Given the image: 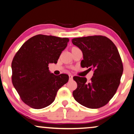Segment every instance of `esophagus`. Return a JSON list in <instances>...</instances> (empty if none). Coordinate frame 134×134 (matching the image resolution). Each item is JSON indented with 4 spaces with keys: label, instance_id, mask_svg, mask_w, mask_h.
<instances>
[{
    "label": "esophagus",
    "instance_id": "1",
    "mask_svg": "<svg viewBox=\"0 0 134 134\" xmlns=\"http://www.w3.org/2000/svg\"><path fill=\"white\" fill-rule=\"evenodd\" d=\"M69 80H72L73 79V76L72 75H69Z\"/></svg>",
    "mask_w": 134,
    "mask_h": 134
}]
</instances>
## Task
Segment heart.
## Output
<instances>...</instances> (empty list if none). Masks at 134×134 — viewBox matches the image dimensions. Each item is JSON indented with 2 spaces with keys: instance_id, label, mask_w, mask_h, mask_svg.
Returning <instances> with one entry per match:
<instances>
[{
  "instance_id": "heart-1",
  "label": "heart",
  "mask_w": 134,
  "mask_h": 134,
  "mask_svg": "<svg viewBox=\"0 0 134 134\" xmlns=\"http://www.w3.org/2000/svg\"><path fill=\"white\" fill-rule=\"evenodd\" d=\"M75 48H76V47H72V49H75Z\"/></svg>"
}]
</instances>
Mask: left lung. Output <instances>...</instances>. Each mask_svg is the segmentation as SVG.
I'll use <instances>...</instances> for the list:
<instances>
[{
  "label": "left lung",
  "instance_id": "1",
  "mask_svg": "<svg viewBox=\"0 0 134 134\" xmlns=\"http://www.w3.org/2000/svg\"><path fill=\"white\" fill-rule=\"evenodd\" d=\"M72 43L81 49V67L93 70L90 81L85 77L74 76L77 88L73 91L76 102L89 108L105 105L118 90L123 65L116 46L107 37L94 35L75 38Z\"/></svg>",
  "mask_w": 134,
  "mask_h": 134
}]
</instances>
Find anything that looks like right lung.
I'll use <instances>...</instances> for the list:
<instances>
[{"instance_id": "right-lung-1", "label": "right lung", "mask_w": 134, "mask_h": 134, "mask_svg": "<svg viewBox=\"0 0 134 134\" xmlns=\"http://www.w3.org/2000/svg\"><path fill=\"white\" fill-rule=\"evenodd\" d=\"M68 38L39 34L27 40L12 63V83L21 100L35 109L48 107L57 92L69 81V75H55L49 70L67 47Z\"/></svg>"}]
</instances>
